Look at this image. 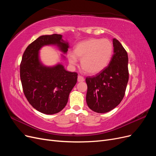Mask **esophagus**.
Here are the masks:
<instances>
[{"label":"esophagus","mask_w":156,"mask_h":156,"mask_svg":"<svg viewBox=\"0 0 156 156\" xmlns=\"http://www.w3.org/2000/svg\"><path fill=\"white\" fill-rule=\"evenodd\" d=\"M77 81H78V82H83L84 81V79L83 77L81 76V75H79L77 77Z\"/></svg>","instance_id":"1"}]
</instances>
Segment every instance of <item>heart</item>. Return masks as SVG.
Listing matches in <instances>:
<instances>
[{"label":"heart","mask_w":156,"mask_h":156,"mask_svg":"<svg viewBox=\"0 0 156 156\" xmlns=\"http://www.w3.org/2000/svg\"><path fill=\"white\" fill-rule=\"evenodd\" d=\"M113 52L112 44L107 39L91 38L79 42L73 53H68L71 65L77 64L81 59L82 68L90 74H96L104 69L109 63Z\"/></svg>","instance_id":"b5f03b06"}]
</instances>
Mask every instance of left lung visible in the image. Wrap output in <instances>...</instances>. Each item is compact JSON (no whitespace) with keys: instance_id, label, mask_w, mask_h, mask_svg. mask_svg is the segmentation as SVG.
I'll return each instance as SVG.
<instances>
[{"instance_id":"8db88e82","label":"left lung","mask_w":156,"mask_h":156,"mask_svg":"<svg viewBox=\"0 0 156 156\" xmlns=\"http://www.w3.org/2000/svg\"><path fill=\"white\" fill-rule=\"evenodd\" d=\"M112 44L114 54L108 66L96 76L86 78L87 103L98 113L107 112L120 104L129 79L127 52L116 38Z\"/></svg>"}]
</instances>
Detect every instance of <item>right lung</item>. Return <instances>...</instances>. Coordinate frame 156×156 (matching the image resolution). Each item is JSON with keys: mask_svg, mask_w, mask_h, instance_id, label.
I'll return each mask as SVG.
<instances>
[{"mask_svg": "<svg viewBox=\"0 0 156 156\" xmlns=\"http://www.w3.org/2000/svg\"><path fill=\"white\" fill-rule=\"evenodd\" d=\"M55 45L64 54L69 48L62 35H43L31 43L23 53L20 65V77L28 101L39 112L54 115L66 105L69 93L77 83V73L70 72L62 63L52 66L44 65L40 51L44 46ZM61 57L65 60L64 55Z\"/></svg>", "mask_w": 156, "mask_h": 156, "instance_id": "1", "label": "right lung"}]
</instances>
